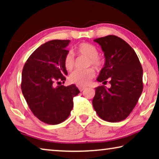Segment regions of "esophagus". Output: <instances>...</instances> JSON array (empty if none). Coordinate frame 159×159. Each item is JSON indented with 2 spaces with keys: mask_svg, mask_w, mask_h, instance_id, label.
I'll list each match as a JSON object with an SVG mask.
<instances>
[{
  "mask_svg": "<svg viewBox=\"0 0 159 159\" xmlns=\"http://www.w3.org/2000/svg\"><path fill=\"white\" fill-rule=\"evenodd\" d=\"M79 89L80 92H82L85 89V87H84V86H79Z\"/></svg>",
  "mask_w": 159,
  "mask_h": 159,
  "instance_id": "esophagus-1",
  "label": "esophagus"
}]
</instances>
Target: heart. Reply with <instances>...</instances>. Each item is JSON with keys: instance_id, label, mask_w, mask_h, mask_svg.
<instances>
[{"instance_id": "obj_1", "label": "heart", "mask_w": 159, "mask_h": 159, "mask_svg": "<svg viewBox=\"0 0 159 159\" xmlns=\"http://www.w3.org/2000/svg\"><path fill=\"white\" fill-rule=\"evenodd\" d=\"M75 51L79 54L84 55L89 58V65H93L97 69H101L104 61L102 58L98 55V51L96 47L90 43H80L75 48ZM64 66L67 70H70L74 69L75 65V59L74 54L71 52H68L64 57ZM95 76V70L93 68L85 70H75L70 74L69 80L72 84H77L79 85H87L89 84Z\"/></svg>"}]
</instances>
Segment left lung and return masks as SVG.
<instances>
[{"mask_svg": "<svg viewBox=\"0 0 159 159\" xmlns=\"http://www.w3.org/2000/svg\"><path fill=\"white\" fill-rule=\"evenodd\" d=\"M105 55L104 67L97 80L111 87L95 88L93 106L105 121L117 122L129 115L143 90V69L134 50L125 40L115 35L94 39Z\"/></svg>", "mask_w": 159, "mask_h": 159, "instance_id": "8db88e82", "label": "left lung"}]
</instances>
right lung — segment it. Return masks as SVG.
Here are the masks:
<instances>
[{
  "instance_id": "add662e5",
  "label": "right lung",
  "mask_w": 159,
  "mask_h": 159,
  "mask_svg": "<svg viewBox=\"0 0 159 159\" xmlns=\"http://www.w3.org/2000/svg\"><path fill=\"white\" fill-rule=\"evenodd\" d=\"M70 40H52L42 44L30 55L22 72L21 89L30 109L46 124L66 120L74 107L73 99L80 93L74 84L55 83L66 80L64 60Z\"/></svg>"
}]
</instances>
